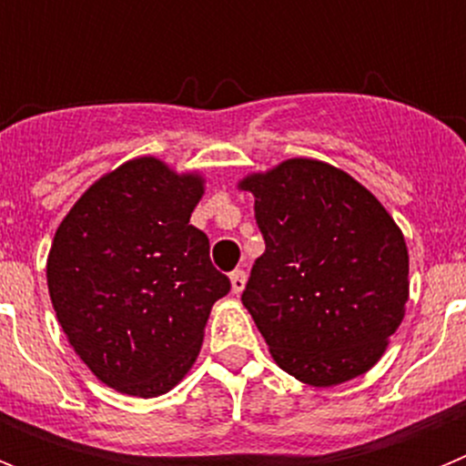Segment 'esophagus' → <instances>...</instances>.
<instances>
[{"instance_id": "34e87169", "label": "esophagus", "mask_w": 466, "mask_h": 466, "mask_svg": "<svg viewBox=\"0 0 466 466\" xmlns=\"http://www.w3.org/2000/svg\"><path fill=\"white\" fill-rule=\"evenodd\" d=\"M245 284H247L245 270L238 268V270H233V273H230V291H233V294H242Z\"/></svg>"}]
</instances>
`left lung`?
Masks as SVG:
<instances>
[{"label":"left lung","instance_id":"8db88e82","mask_svg":"<svg viewBox=\"0 0 466 466\" xmlns=\"http://www.w3.org/2000/svg\"><path fill=\"white\" fill-rule=\"evenodd\" d=\"M238 188L254 196L266 240L242 306L275 364L312 387L373 369L409 300V247L397 221L324 160L287 158Z\"/></svg>","mask_w":466,"mask_h":466}]
</instances>
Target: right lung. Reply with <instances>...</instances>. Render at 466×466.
<instances>
[{
	"instance_id": "1",
	"label": "right lung",
	"mask_w": 466,
	"mask_h": 466,
	"mask_svg": "<svg viewBox=\"0 0 466 466\" xmlns=\"http://www.w3.org/2000/svg\"><path fill=\"white\" fill-rule=\"evenodd\" d=\"M200 172L156 156L126 160L90 184L60 221L48 294L69 345L106 387L160 397L191 371L214 300L230 282L188 224Z\"/></svg>"
}]
</instances>
